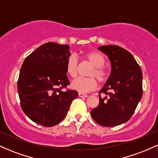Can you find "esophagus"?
<instances>
[{"label": "esophagus", "instance_id": "obj_1", "mask_svg": "<svg viewBox=\"0 0 158 158\" xmlns=\"http://www.w3.org/2000/svg\"><path fill=\"white\" fill-rule=\"evenodd\" d=\"M79 97H83V98H86L88 97V95L85 94H83V93H79Z\"/></svg>", "mask_w": 158, "mask_h": 158}]
</instances>
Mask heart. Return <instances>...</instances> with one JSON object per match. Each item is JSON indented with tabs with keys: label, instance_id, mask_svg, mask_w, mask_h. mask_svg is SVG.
<instances>
[{
	"label": "heart",
	"instance_id": "heart-1",
	"mask_svg": "<svg viewBox=\"0 0 158 158\" xmlns=\"http://www.w3.org/2000/svg\"><path fill=\"white\" fill-rule=\"evenodd\" d=\"M85 56L90 64L93 65L94 68L90 70L89 73L90 77L77 78L72 81V88L80 93L92 91L97 88V80L93 77H96L97 80L100 83L106 82L108 78V73L102 68L106 62L105 58L100 52L96 51L88 52L85 53ZM78 68H79V61L77 56L70 55L68 58L66 62L67 73L70 77L75 78L78 73Z\"/></svg>",
	"mask_w": 158,
	"mask_h": 158
}]
</instances>
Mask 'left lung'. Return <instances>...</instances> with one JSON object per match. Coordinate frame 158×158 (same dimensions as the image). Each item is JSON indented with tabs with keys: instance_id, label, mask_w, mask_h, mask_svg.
<instances>
[{
	"instance_id": "8db88e82",
	"label": "left lung",
	"mask_w": 158,
	"mask_h": 158,
	"mask_svg": "<svg viewBox=\"0 0 158 158\" xmlns=\"http://www.w3.org/2000/svg\"><path fill=\"white\" fill-rule=\"evenodd\" d=\"M108 56L111 71L99 94V103L90 111L98 124L113 127L126 123L133 115L143 96V73L140 67L128 50L117 45L99 47Z\"/></svg>"
}]
</instances>
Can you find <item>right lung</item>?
Instances as JSON below:
<instances>
[{"instance_id": "obj_1", "label": "right lung", "mask_w": 158, "mask_h": 158, "mask_svg": "<svg viewBox=\"0 0 158 158\" xmlns=\"http://www.w3.org/2000/svg\"><path fill=\"white\" fill-rule=\"evenodd\" d=\"M68 44L48 42L25 59L18 80L23 111L41 126L51 127L66 117L70 104L78 97L70 85L66 62L70 56Z\"/></svg>"}]
</instances>
